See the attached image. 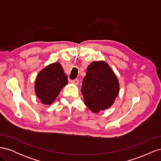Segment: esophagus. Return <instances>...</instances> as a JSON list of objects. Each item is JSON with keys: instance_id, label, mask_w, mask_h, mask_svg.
Instances as JSON below:
<instances>
[{"instance_id": "1", "label": "esophagus", "mask_w": 161, "mask_h": 161, "mask_svg": "<svg viewBox=\"0 0 161 161\" xmlns=\"http://www.w3.org/2000/svg\"><path fill=\"white\" fill-rule=\"evenodd\" d=\"M71 82L72 84H74V85H78L79 84V79H75V80H71Z\"/></svg>"}]
</instances>
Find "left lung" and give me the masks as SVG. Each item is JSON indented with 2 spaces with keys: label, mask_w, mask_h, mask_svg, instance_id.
I'll list each match as a JSON object with an SVG mask.
<instances>
[{
  "label": "left lung",
  "mask_w": 161,
  "mask_h": 161,
  "mask_svg": "<svg viewBox=\"0 0 161 161\" xmlns=\"http://www.w3.org/2000/svg\"><path fill=\"white\" fill-rule=\"evenodd\" d=\"M119 91L118 78L105 61L92 62L82 83L84 103L93 113L109 108Z\"/></svg>",
  "instance_id": "8db88e82"
}]
</instances>
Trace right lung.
Segmentation results:
<instances>
[{"mask_svg":"<svg viewBox=\"0 0 161 161\" xmlns=\"http://www.w3.org/2000/svg\"><path fill=\"white\" fill-rule=\"evenodd\" d=\"M67 84V76L62 65L54 62L38 73L35 82L36 95L43 104L51 105Z\"/></svg>","mask_w":161,"mask_h":161,"instance_id":"add662e5","label":"right lung"}]
</instances>
